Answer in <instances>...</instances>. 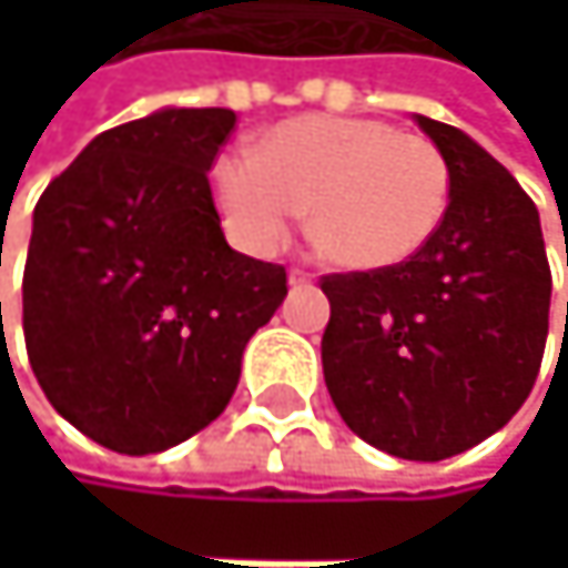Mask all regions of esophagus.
Returning a JSON list of instances; mask_svg holds the SVG:
<instances>
[{
    "label": "esophagus",
    "mask_w": 568,
    "mask_h": 568,
    "mask_svg": "<svg viewBox=\"0 0 568 568\" xmlns=\"http://www.w3.org/2000/svg\"><path fill=\"white\" fill-rule=\"evenodd\" d=\"M313 282V275L310 272H303V268H290V286H310Z\"/></svg>",
    "instance_id": "34e87169"
}]
</instances>
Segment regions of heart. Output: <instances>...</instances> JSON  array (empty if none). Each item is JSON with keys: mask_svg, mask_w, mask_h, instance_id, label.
<instances>
[{"mask_svg": "<svg viewBox=\"0 0 568 568\" xmlns=\"http://www.w3.org/2000/svg\"><path fill=\"white\" fill-rule=\"evenodd\" d=\"M214 201L248 252H272L313 207L320 255L367 272L402 265L429 245L446 214L449 170L429 139L392 122L306 115L275 125L258 152L221 156Z\"/></svg>", "mask_w": 568, "mask_h": 568, "instance_id": "heart-1", "label": "heart"}]
</instances>
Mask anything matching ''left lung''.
<instances>
[{
	"instance_id": "left-lung-1",
	"label": "left lung",
	"mask_w": 568,
	"mask_h": 568,
	"mask_svg": "<svg viewBox=\"0 0 568 568\" xmlns=\"http://www.w3.org/2000/svg\"><path fill=\"white\" fill-rule=\"evenodd\" d=\"M449 170L429 245L320 278L323 378L341 419L402 460H446L525 405L549 337L552 272L518 180L460 129L416 115Z\"/></svg>"
}]
</instances>
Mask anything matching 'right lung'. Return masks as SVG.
I'll return each instance as SVG.
<instances>
[{
  "instance_id": "obj_1",
  "label": "right lung",
  "mask_w": 568,
  "mask_h": 568,
  "mask_svg": "<svg viewBox=\"0 0 568 568\" xmlns=\"http://www.w3.org/2000/svg\"><path fill=\"white\" fill-rule=\"evenodd\" d=\"M234 122L227 108H163L108 129L33 211L30 367L60 416L115 453L211 426L245 344L286 300V268L221 231L207 170Z\"/></svg>"
}]
</instances>
